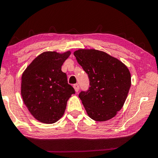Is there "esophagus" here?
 <instances>
[{"label":"esophagus","instance_id":"34e87169","mask_svg":"<svg viewBox=\"0 0 158 158\" xmlns=\"http://www.w3.org/2000/svg\"><path fill=\"white\" fill-rule=\"evenodd\" d=\"M73 87H74L75 92H78L79 89V84H74V86H73Z\"/></svg>","mask_w":158,"mask_h":158}]
</instances>
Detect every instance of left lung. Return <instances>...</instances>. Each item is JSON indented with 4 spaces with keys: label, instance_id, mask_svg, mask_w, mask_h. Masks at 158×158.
<instances>
[{
    "label": "left lung",
    "instance_id": "1",
    "mask_svg": "<svg viewBox=\"0 0 158 158\" xmlns=\"http://www.w3.org/2000/svg\"><path fill=\"white\" fill-rule=\"evenodd\" d=\"M89 79V88L79 97L88 116L97 122L112 119L123 108L131 86V75L121 61L96 49L74 52Z\"/></svg>",
    "mask_w": 158,
    "mask_h": 158
}]
</instances>
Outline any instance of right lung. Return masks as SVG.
I'll return each instance as SVG.
<instances>
[{
    "label": "right lung",
    "instance_id": "1",
    "mask_svg": "<svg viewBox=\"0 0 158 158\" xmlns=\"http://www.w3.org/2000/svg\"><path fill=\"white\" fill-rule=\"evenodd\" d=\"M71 52H45L27 66L21 77V93L26 107L38 121L53 124L61 119L74 94L61 66Z\"/></svg>",
    "mask_w": 158,
    "mask_h": 158
}]
</instances>
